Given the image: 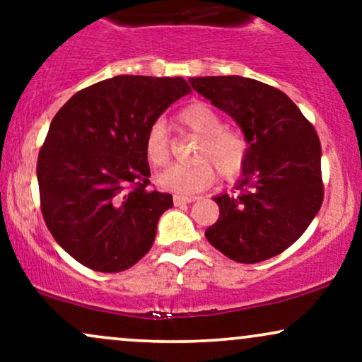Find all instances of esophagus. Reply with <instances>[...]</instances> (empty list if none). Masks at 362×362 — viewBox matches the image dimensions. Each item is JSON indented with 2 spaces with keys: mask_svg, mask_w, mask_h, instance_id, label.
Returning a JSON list of instances; mask_svg holds the SVG:
<instances>
[{
  "mask_svg": "<svg viewBox=\"0 0 362 362\" xmlns=\"http://www.w3.org/2000/svg\"><path fill=\"white\" fill-rule=\"evenodd\" d=\"M194 201H195L194 197H184V195H175V197H173V202H175L177 206L189 204V202H194Z\"/></svg>",
  "mask_w": 362,
  "mask_h": 362,
  "instance_id": "1",
  "label": "esophagus"
}]
</instances>
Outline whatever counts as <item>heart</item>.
Returning a JSON list of instances; mask_svg holds the SVG:
<instances>
[{"label":"heart","instance_id":"b5f03b06","mask_svg":"<svg viewBox=\"0 0 362 362\" xmlns=\"http://www.w3.org/2000/svg\"><path fill=\"white\" fill-rule=\"evenodd\" d=\"M180 122L187 129L201 136L195 158L199 163L190 167H172L158 175V185L168 192L178 195H192L202 192L214 182L216 170L226 180H233L242 173L247 160V143L240 134L223 129V120L213 107L207 103L195 102L187 105L180 112ZM144 155L149 165L155 168H163L170 163V143L167 126L156 120L148 129L144 139ZM214 164L211 165L209 161Z\"/></svg>","mask_w":362,"mask_h":362}]
</instances>
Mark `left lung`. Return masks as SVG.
Wrapping results in <instances>:
<instances>
[{"label": "left lung", "mask_w": 362, "mask_h": 362, "mask_svg": "<svg viewBox=\"0 0 362 362\" xmlns=\"http://www.w3.org/2000/svg\"><path fill=\"white\" fill-rule=\"evenodd\" d=\"M192 88L242 127L247 160L231 195H216L219 218L207 242L240 264L279 255L322 207V146L286 93L243 76L190 78Z\"/></svg>", "instance_id": "8db88e82"}]
</instances>
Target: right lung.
<instances>
[{
  "instance_id": "add662e5",
  "label": "right lung",
  "mask_w": 362,
  "mask_h": 362,
  "mask_svg": "<svg viewBox=\"0 0 362 362\" xmlns=\"http://www.w3.org/2000/svg\"><path fill=\"white\" fill-rule=\"evenodd\" d=\"M190 91L184 78L114 76L74 93L39 151L40 209L54 240L98 272L149 252L170 194L149 190L148 129Z\"/></svg>"
}]
</instances>
